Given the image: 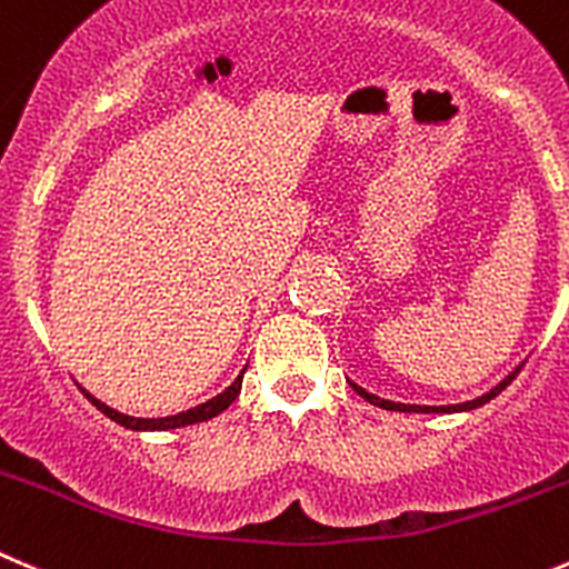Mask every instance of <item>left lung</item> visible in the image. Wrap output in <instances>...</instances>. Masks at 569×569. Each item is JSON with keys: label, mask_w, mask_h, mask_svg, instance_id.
Returning <instances> with one entry per match:
<instances>
[{"label": "left lung", "mask_w": 569, "mask_h": 569, "mask_svg": "<svg viewBox=\"0 0 569 569\" xmlns=\"http://www.w3.org/2000/svg\"><path fill=\"white\" fill-rule=\"evenodd\" d=\"M519 369H522V366H519ZM519 369H513L511 375H508L506 380L500 382V386H495V388H491L489 393H483V397L472 399V402H463V405H441V408H430V405H402V402H388V399L375 397V393H369V391H366V388L355 386V382H351V388H355V391L360 393V397L366 399V402L377 405V408H386V410H399V413H458V410H472V408H480V405H486V402H489V399H495L497 393H500L502 388H506L508 382H511L513 377L519 375Z\"/></svg>", "instance_id": "left-lung-1"}]
</instances>
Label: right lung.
<instances>
[{
  "label": "right lung",
  "instance_id": "right-lung-1",
  "mask_svg": "<svg viewBox=\"0 0 569 569\" xmlns=\"http://www.w3.org/2000/svg\"><path fill=\"white\" fill-rule=\"evenodd\" d=\"M242 375H246V371H242ZM242 375L237 377V380L231 382V386L226 388L223 393H218V397L209 399V402L198 405V408H192V410H183V413L164 416V419H137V416H126V413H119V410L108 408V405H102L100 399H94L89 391H83V388H80V391H83L86 397H89V402L94 405V408L100 410V413H106L108 419L117 421V425H122V427H128V430H176V427L194 425V421H207V419H214V416H218V413H223V410L229 408L231 402H234L237 393H240Z\"/></svg>",
  "mask_w": 569,
  "mask_h": 569
}]
</instances>
